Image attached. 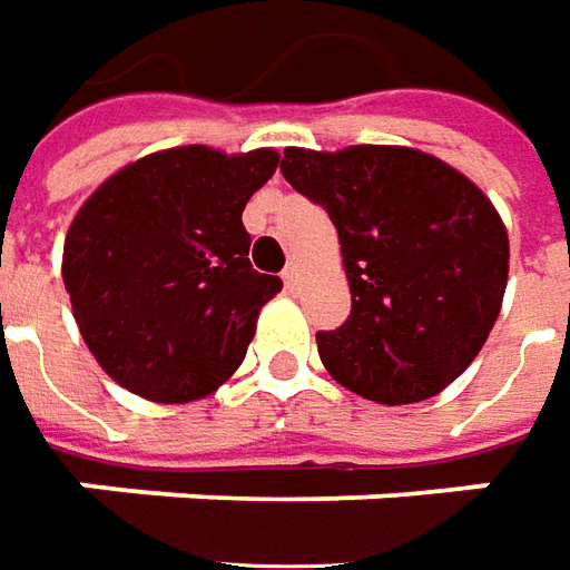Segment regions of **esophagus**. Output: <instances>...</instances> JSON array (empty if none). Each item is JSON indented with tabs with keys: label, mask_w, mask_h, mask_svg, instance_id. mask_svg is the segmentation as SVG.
<instances>
[{
	"label": "esophagus",
	"mask_w": 570,
	"mask_h": 570,
	"mask_svg": "<svg viewBox=\"0 0 570 570\" xmlns=\"http://www.w3.org/2000/svg\"><path fill=\"white\" fill-rule=\"evenodd\" d=\"M282 282H285V288H288V292H297V285H301V266L292 263V266L282 273Z\"/></svg>",
	"instance_id": "34e87169"
}]
</instances>
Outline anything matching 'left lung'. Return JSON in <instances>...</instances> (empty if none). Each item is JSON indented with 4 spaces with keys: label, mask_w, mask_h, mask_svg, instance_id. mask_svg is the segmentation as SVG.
I'll use <instances>...</instances> for the list:
<instances>
[{
    "label": "left lung",
    "mask_w": 570,
    "mask_h": 570,
    "mask_svg": "<svg viewBox=\"0 0 570 570\" xmlns=\"http://www.w3.org/2000/svg\"><path fill=\"white\" fill-rule=\"evenodd\" d=\"M285 181L330 213L351 316L316 332L332 380L380 404L452 385L487 345L508 285V232L468 175L430 153L288 147Z\"/></svg>",
    "instance_id": "1"
}]
</instances>
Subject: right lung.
I'll list each match as a JSON object with an SVG mask.
<instances>
[{
	"label": "right lung",
	"instance_id": "right-lung-1",
	"mask_svg": "<svg viewBox=\"0 0 570 570\" xmlns=\"http://www.w3.org/2000/svg\"><path fill=\"white\" fill-rule=\"evenodd\" d=\"M278 153L190 144L109 175L68 225L65 292L97 364L159 404L206 399L235 373L282 278L250 266L247 200Z\"/></svg>",
	"mask_w": 570,
	"mask_h": 570
}]
</instances>
